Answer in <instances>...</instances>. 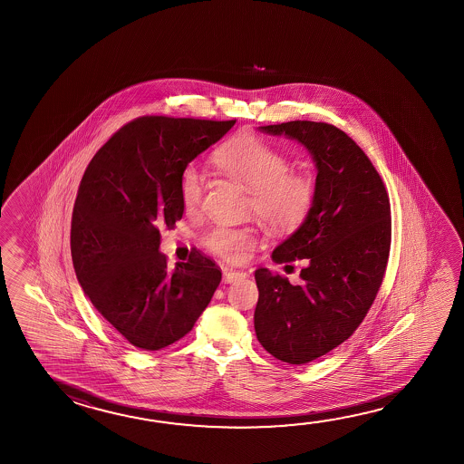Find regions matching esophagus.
I'll return each mask as SVG.
<instances>
[{
  "label": "esophagus",
  "instance_id": "esophagus-1",
  "mask_svg": "<svg viewBox=\"0 0 464 464\" xmlns=\"http://www.w3.org/2000/svg\"><path fill=\"white\" fill-rule=\"evenodd\" d=\"M246 278V272H241V270H235V268L227 267L223 270V280L225 282H236V280H243Z\"/></svg>",
  "mask_w": 464,
  "mask_h": 464
}]
</instances>
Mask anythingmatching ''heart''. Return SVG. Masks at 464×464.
I'll return each mask as SVG.
<instances>
[{
    "mask_svg": "<svg viewBox=\"0 0 464 464\" xmlns=\"http://www.w3.org/2000/svg\"><path fill=\"white\" fill-rule=\"evenodd\" d=\"M213 161L249 188L247 210L270 228L298 227L314 204V174L288 168L284 151L256 133H237L215 151ZM179 196L186 208H196L202 198V178L194 166H186L180 172ZM202 244L225 259L243 260L256 244V229L251 225L217 223L205 229Z\"/></svg>",
    "mask_w": 464,
    "mask_h": 464,
    "instance_id": "b5f03b06",
    "label": "heart"
}]
</instances>
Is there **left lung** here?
<instances>
[{"label": "left lung", "mask_w": 464, "mask_h": 464, "mask_svg": "<svg viewBox=\"0 0 464 464\" xmlns=\"http://www.w3.org/2000/svg\"><path fill=\"white\" fill-rule=\"evenodd\" d=\"M260 130L298 140L316 161V198L300 228L272 252L301 260L292 284L268 268L254 272V327L270 355L304 365L347 341L372 308L391 247V205L365 151L331 123L292 121Z\"/></svg>", "instance_id": "obj_1"}]
</instances>
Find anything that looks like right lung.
<instances>
[{
	"instance_id": "1",
	"label": "right lung",
	"mask_w": 464,
	"mask_h": 464,
	"mask_svg": "<svg viewBox=\"0 0 464 464\" xmlns=\"http://www.w3.org/2000/svg\"><path fill=\"white\" fill-rule=\"evenodd\" d=\"M236 121L143 115L92 156L72 215L78 282L109 324L141 350H160L192 331L221 282L202 252L169 267L160 228L182 218V169Z\"/></svg>"
}]
</instances>
